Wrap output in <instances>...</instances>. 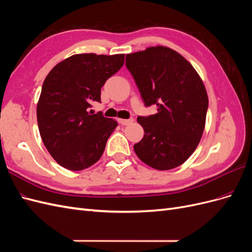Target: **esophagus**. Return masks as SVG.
I'll use <instances>...</instances> for the list:
<instances>
[{
	"label": "esophagus",
	"mask_w": 252,
	"mask_h": 252,
	"mask_svg": "<svg viewBox=\"0 0 252 252\" xmlns=\"http://www.w3.org/2000/svg\"><path fill=\"white\" fill-rule=\"evenodd\" d=\"M133 122V119H127V120H124V119H119V123L121 125H129L131 124Z\"/></svg>",
	"instance_id": "34e87169"
}]
</instances>
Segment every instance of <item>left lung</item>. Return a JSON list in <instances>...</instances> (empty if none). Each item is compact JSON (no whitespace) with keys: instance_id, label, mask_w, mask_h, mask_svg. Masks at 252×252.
<instances>
[{"instance_id":"1","label":"left lung","mask_w":252,"mask_h":252,"mask_svg":"<svg viewBox=\"0 0 252 252\" xmlns=\"http://www.w3.org/2000/svg\"><path fill=\"white\" fill-rule=\"evenodd\" d=\"M126 67L146 107L158 112L138 117L143 139L136 156L158 170H169L193 154L202 138L208 109L203 81L192 65L168 47H149L126 56Z\"/></svg>"}]
</instances>
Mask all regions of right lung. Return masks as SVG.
Listing matches in <instances>:
<instances>
[{
    "mask_svg": "<svg viewBox=\"0 0 252 252\" xmlns=\"http://www.w3.org/2000/svg\"><path fill=\"white\" fill-rule=\"evenodd\" d=\"M125 55H74L52 68L45 79L36 107L42 141L66 169H86L102 157L118 126L102 113L91 114L101 102V88L124 64Z\"/></svg>",
    "mask_w": 252,
    "mask_h": 252,
    "instance_id": "add662e5",
    "label": "right lung"
}]
</instances>
